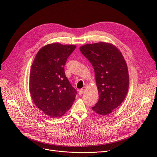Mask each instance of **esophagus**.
<instances>
[{"label": "esophagus", "mask_w": 157, "mask_h": 157, "mask_svg": "<svg viewBox=\"0 0 157 157\" xmlns=\"http://www.w3.org/2000/svg\"><path fill=\"white\" fill-rule=\"evenodd\" d=\"M84 92V89H81L79 90H78V93L80 95H81L82 94V93Z\"/></svg>", "instance_id": "1"}]
</instances>
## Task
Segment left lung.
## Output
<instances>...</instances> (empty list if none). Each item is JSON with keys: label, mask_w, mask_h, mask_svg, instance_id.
I'll return each instance as SVG.
<instances>
[{"label": "left lung", "mask_w": 157, "mask_h": 157, "mask_svg": "<svg viewBox=\"0 0 157 157\" xmlns=\"http://www.w3.org/2000/svg\"><path fill=\"white\" fill-rule=\"evenodd\" d=\"M79 49L95 72L99 98L92 110L100 115H108L121 105L128 94L129 74L124 59L109 43L89 44Z\"/></svg>", "instance_id": "1"}]
</instances>
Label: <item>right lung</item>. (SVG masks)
Returning a JSON list of instances; mask_svg holds the SVG:
<instances>
[{"label":"right lung","instance_id":"add662e5","mask_svg":"<svg viewBox=\"0 0 157 157\" xmlns=\"http://www.w3.org/2000/svg\"><path fill=\"white\" fill-rule=\"evenodd\" d=\"M75 48L73 45L50 44L39 50L33 62L29 78L32 99L37 107L52 118L63 115L77 94L64 69Z\"/></svg>","mask_w":157,"mask_h":157}]
</instances>
